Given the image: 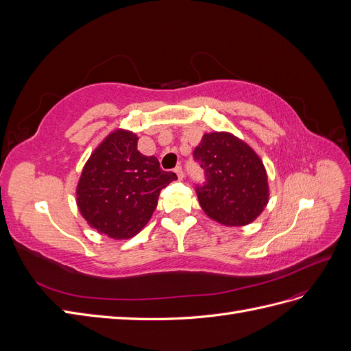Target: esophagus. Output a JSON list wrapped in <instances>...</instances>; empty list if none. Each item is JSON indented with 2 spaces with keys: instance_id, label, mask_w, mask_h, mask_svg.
I'll return each mask as SVG.
<instances>
[{
  "instance_id": "1",
  "label": "esophagus",
  "mask_w": 351,
  "mask_h": 351,
  "mask_svg": "<svg viewBox=\"0 0 351 351\" xmlns=\"http://www.w3.org/2000/svg\"><path fill=\"white\" fill-rule=\"evenodd\" d=\"M176 174H177V177H178V180H183L184 178V171H183V168L182 167H177L176 169Z\"/></svg>"
}]
</instances>
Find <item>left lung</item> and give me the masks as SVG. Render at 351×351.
Segmentation results:
<instances>
[{
  "mask_svg": "<svg viewBox=\"0 0 351 351\" xmlns=\"http://www.w3.org/2000/svg\"><path fill=\"white\" fill-rule=\"evenodd\" d=\"M193 156L205 169L206 183L196 187L205 214L226 227H243L268 205L267 169L259 155L228 132L205 133Z\"/></svg>",
  "mask_w": 351,
  "mask_h": 351,
  "instance_id": "8db88e82",
  "label": "left lung"
}]
</instances>
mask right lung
Segmentation results:
<instances>
[{"label": "right lung", "mask_w": 351, "mask_h": 351, "mask_svg": "<svg viewBox=\"0 0 351 351\" xmlns=\"http://www.w3.org/2000/svg\"><path fill=\"white\" fill-rule=\"evenodd\" d=\"M137 141L130 130L111 132L84 164L76 187L82 217L110 239L136 236L149 222L161 190L177 180L155 156L137 151Z\"/></svg>", "instance_id": "1"}]
</instances>
